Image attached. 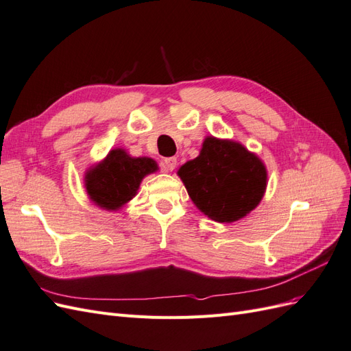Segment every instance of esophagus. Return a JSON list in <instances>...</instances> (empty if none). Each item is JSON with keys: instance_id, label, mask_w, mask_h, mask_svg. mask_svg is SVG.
<instances>
[{"instance_id": "34e87169", "label": "esophagus", "mask_w": 351, "mask_h": 351, "mask_svg": "<svg viewBox=\"0 0 351 351\" xmlns=\"http://www.w3.org/2000/svg\"><path fill=\"white\" fill-rule=\"evenodd\" d=\"M177 167V158H164L162 159V169L164 171H173V169Z\"/></svg>"}]
</instances>
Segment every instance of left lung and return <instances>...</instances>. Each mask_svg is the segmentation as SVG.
<instances>
[{
  "label": "left lung",
  "instance_id": "8db88e82",
  "mask_svg": "<svg viewBox=\"0 0 351 351\" xmlns=\"http://www.w3.org/2000/svg\"><path fill=\"white\" fill-rule=\"evenodd\" d=\"M196 208L217 222L246 217L267 190V168L241 143L208 136L197 158L178 173Z\"/></svg>",
  "mask_w": 351,
  "mask_h": 351
}]
</instances>
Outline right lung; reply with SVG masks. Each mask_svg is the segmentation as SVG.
<instances>
[{"label": "right lung", "mask_w": 351, "mask_h": 351, "mask_svg": "<svg viewBox=\"0 0 351 351\" xmlns=\"http://www.w3.org/2000/svg\"><path fill=\"white\" fill-rule=\"evenodd\" d=\"M158 169L152 158H133L125 149L110 151L104 161L90 167L84 174V187L95 205L119 210L130 202L139 190L142 180Z\"/></svg>", "instance_id": "1"}]
</instances>
